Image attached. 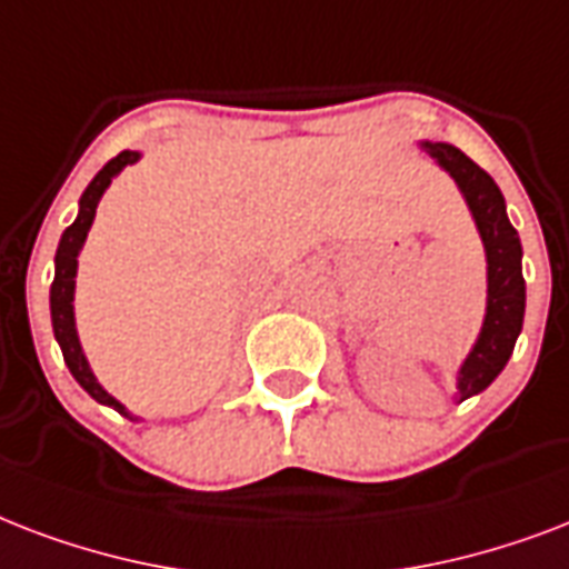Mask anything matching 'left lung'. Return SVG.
<instances>
[{
	"label": "left lung",
	"mask_w": 569,
	"mask_h": 569,
	"mask_svg": "<svg viewBox=\"0 0 569 569\" xmlns=\"http://www.w3.org/2000/svg\"><path fill=\"white\" fill-rule=\"evenodd\" d=\"M463 192L487 249V317L472 353L457 373L460 400L483 391L508 365L526 317V279H522V246L517 228L505 210V196L487 171L448 142H421Z\"/></svg>",
	"instance_id": "obj_1"
}]
</instances>
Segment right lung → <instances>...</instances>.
<instances>
[{
  "label": "right lung",
  "instance_id": "add662e5",
  "mask_svg": "<svg viewBox=\"0 0 569 569\" xmlns=\"http://www.w3.org/2000/svg\"><path fill=\"white\" fill-rule=\"evenodd\" d=\"M139 160V153L136 151H121L118 157L106 162L103 169L97 171L94 180L88 183L82 198H79V216L73 219V224L64 228V234L59 240V252H56V279H52L50 288V315H52V332H56V341L61 347V356H64V365L73 373V380L82 386V389L97 400V403H106V407L118 409L121 416L133 418L124 409V403H118L109 391L97 382V377L88 368V359L82 353V347H79V335H77V320H73V288H77V258L79 249L86 243L88 228L94 222L97 204H100V198H103L106 187L112 183L118 171L124 169V166H133ZM136 421V418H133Z\"/></svg>",
  "mask_w": 569,
  "mask_h": 569
}]
</instances>
